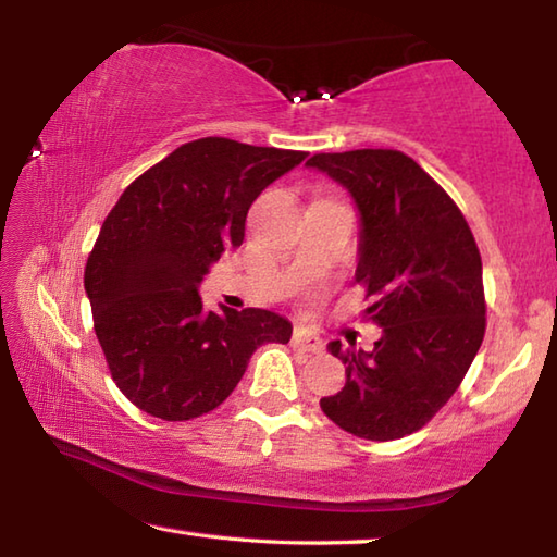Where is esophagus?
Instances as JSON below:
<instances>
[{
	"label": "esophagus",
	"mask_w": 557,
	"mask_h": 557,
	"mask_svg": "<svg viewBox=\"0 0 557 557\" xmlns=\"http://www.w3.org/2000/svg\"><path fill=\"white\" fill-rule=\"evenodd\" d=\"M292 346H295L297 351H305V354H322L324 351L322 338L309 336V334H295V336H292Z\"/></svg>",
	"instance_id": "34e87169"
}]
</instances>
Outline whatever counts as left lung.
<instances>
[{"instance_id": "left-lung-1", "label": "left lung", "mask_w": 557, "mask_h": 557, "mask_svg": "<svg viewBox=\"0 0 557 557\" xmlns=\"http://www.w3.org/2000/svg\"><path fill=\"white\" fill-rule=\"evenodd\" d=\"M351 191L361 211L356 282L363 319L381 326L373 351L332 342L346 385L319 400L356 437L388 442L435 418L484 342L482 256L459 206L398 149H351L307 159Z\"/></svg>"}]
</instances>
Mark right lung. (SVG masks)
Listing matches in <instances>:
<instances>
[{
	"mask_svg": "<svg viewBox=\"0 0 557 557\" xmlns=\"http://www.w3.org/2000/svg\"><path fill=\"white\" fill-rule=\"evenodd\" d=\"M307 152L201 137L132 182L86 262L92 326L112 381L129 403L169 422L228 398L262 344L292 324L268 309L203 312L199 282L238 248L260 191Z\"/></svg>",
	"mask_w": 557,
	"mask_h": 557,
	"instance_id": "right-lung-1",
	"label": "right lung"
}]
</instances>
